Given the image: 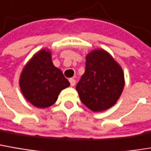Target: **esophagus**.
<instances>
[{
  "mask_svg": "<svg viewBox=\"0 0 151 151\" xmlns=\"http://www.w3.org/2000/svg\"><path fill=\"white\" fill-rule=\"evenodd\" d=\"M69 82H70V85H71L72 86H73L76 84V80L74 79V78H73L69 79Z\"/></svg>",
  "mask_w": 151,
  "mask_h": 151,
  "instance_id": "1",
  "label": "esophagus"
}]
</instances>
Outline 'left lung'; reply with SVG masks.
<instances>
[{"label":"left lung","mask_w":151,"mask_h":151,"mask_svg":"<svg viewBox=\"0 0 151 151\" xmlns=\"http://www.w3.org/2000/svg\"><path fill=\"white\" fill-rule=\"evenodd\" d=\"M124 86L123 70L105 51L94 50L86 56V72L76 86L81 102L93 111L114 105Z\"/></svg>","instance_id":"1"}]
</instances>
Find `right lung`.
I'll return each mask as SVG.
<instances>
[{
    "label": "right lung",
    "instance_id": "obj_1",
    "mask_svg": "<svg viewBox=\"0 0 151 151\" xmlns=\"http://www.w3.org/2000/svg\"><path fill=\"white\" fill-rule=\"evenodd\" d=\"M70 86L62 72L55 67L51 53L40 51L24 67L20 86L24 97L38 108H47L56 102L60 91Z\"/></svg>",
    "mask_w": 151,
    "mask_h": 151
}]
</instances>
